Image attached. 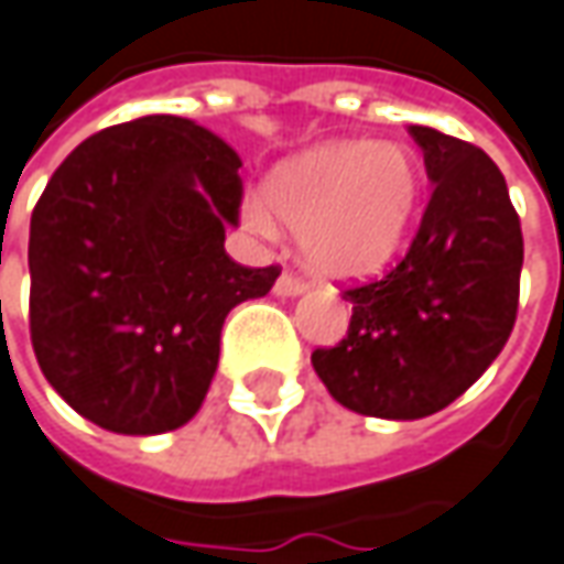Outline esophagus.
<instances>
[{
	"mask_svg": "<svg viewBox=\"0 0 564 564\" xmlns=\"http://www.w3.org/2000/svg\"><path fill=\"white\" fill-rule=\"evenodd\" d=\"M273 291L279 294V297H297V294H304V291H307V282H304L301 275H294L285 270V273L275 279Z\"/></svg>",
	"mask_w": 564,
	"mask_h": 564,
	"instance_id": "1",
	"label": "esophagus"
}]
</instances>
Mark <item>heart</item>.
Segmentation results:
<instances>
[{"label": "heart", "mask_w": 564, "mask_h": 564, "mask_svg": "<svg viewBox=\"0 0 564 564\" xmlns=\"http://www.w3.org/2000/svg\"><path fill=\"white\" fill-rule=\"evenodd\" d=\"M422 195V167L394 142H328L270 173L267 202L245 198L248 229L273 236L275 223L301 236L316 273H379L400 251Z\"/></svg>", "instance_id": "b5f03b06"}]
</instances>
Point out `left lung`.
Here are the masks:
<instances>
[{
    "label": "left lung",
    "instance_id": "1",
    "mask_svg": "<svg viewBox=\"0 0 564 564\" xmlns=\"http://www.w3.org/2000/svg\"><path fill=\"white\" fill-rule=\"evenodd\" d=\"M434 183L406 257L344 291L347 338L313 350L341 406L376 419H425L466 394L516 326L521 223L500 167L432 127H410Z\"/></svg>",
    "mask_w": 564,
    "mask_h": 564
}]
</instances>
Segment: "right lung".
Returning a JSON list of instances; mask_svg holds the SVG:
<instances>
[{
  "instance_id": "obj_1",
  "label": "right lung",
  "mask_w": 564,
  "mask_h": 564,
  "mask_svg": "<svg viewBox=\"0 0 564 564\" xmlns=\"http://www.w3.org/2000/svg\"><path fill=\"white\" fill-rule=\"evenodd\" d=\"M241 158L188 117L89 135L30 217V341L48 384L115 434H164L202 410L229 310L279 267L226 254Z\"/></svg>"
}]
</instances>
